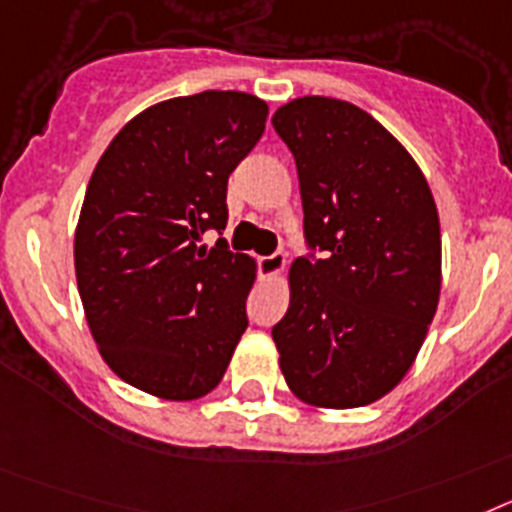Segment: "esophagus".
<instances>
[{
    "instance_id": "obj_1",
    "label": "esophagus",
    "mask_w": 512,
    "mask_h": 512,
    "mask_svg": "<svg viewBox=\"0 0 512 512\" xmlns=\"http://www.w3.org/2000/svg\"><path fill=\"white\" fill-rule=\"evenodd\" d=\"M286 268V255L283 252H273V255H262L257 257V270H260V275H278L281 270Z\"/></svg>"
}]
</instances>
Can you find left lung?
<instances>
[{
	"label": "left lung",
	"mask_w": 512,
	"mask_h": 512,
	"mask_svg": "<svg viewBox=\"0 0 512 512\" xmlns=\"http://www.w3.org/2000/svg\"><path fill=\"white\" fill-rule=\"evenodd\" d=\"M296 159L304 257L273 327L299 399L376 402L410 371L441 293V224L415 159L353 102L299 97L273 115Z\"/></svg>",
	"instance_id": "obj_1"
}]
</instances>
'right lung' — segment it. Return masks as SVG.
<instances>
[{"instance_id": "1", "label": "right lung", "mask_w": 512, "mask_h": 512, "mask_svg": "<svg viewBox=\"0 0 512 512\" xmlns=\"http://www.w3.org/2000/svg\"><path fill=\"white\" fill-rule=\"evenodd\" d=\"M268 105L208 90L144 110L110 141L84 193L74 265L102 358L126 384L198 399L247 330L255 262L226 239V182L265 131Z\"/></svg>"}]
</instances>
